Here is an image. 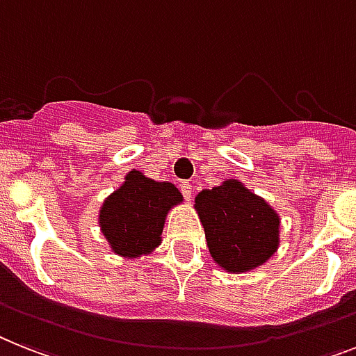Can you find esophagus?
Segmentation results:
<instances>
[{"label":"esophagus","mask_w":356,"mask_h":356,"mask_svg":"<svg viewBox=\"0 0 356 356\" xmlns=\"http://www.w3.org/2000/svg\"><path fill=\"white\" fill-rule=\"evenodd\" d=\"M180 191H181V195L189 200L191 195H193V185H191L189 181H180Z\"/></svg>","instance_id":"34e87169"}]
</instances>
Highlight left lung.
<instances>
[{"label":"left lung","mask_w":356,"mask_h":356,"mask_svg":"<svg viewBox=\"0 0 356 356\" xmlns=\"http://www.w3.org/2000/svg\"><path fill=\"white\" fill-rule=\"evenodd\" d=\"M195 207L211 257L225 271L254 269L278 249V214L240 181L202 191Z\"/></svg>","instance_id":"obj_1"}]
</instances>
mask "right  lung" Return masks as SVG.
<instances>
[{"instance_id":"obj_1","label":"right lung","mask_w":356,"mask_h":356,"mask_svg":"<svg viewBox=\"0 0 356 356\" xmlns=\"http://www.w3.org/2000/svg\"><path fill=\"white\" fill-rule=\"evenodd\" d=\"M180 202V191L172 184L131 171L125 184L105 200L99 227L116 254L142 257L160 245L167 213Z\"/></svg>"}]
</instances>
